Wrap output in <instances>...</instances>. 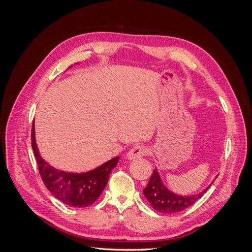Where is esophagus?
I'll list each match as a JSON object with an SVG mask.
<instances>
[{"label": "esophagus", "instance_id": "esophagus-1", "mask_svg": "<svg viewBox=\"0 0 252 252\" xmlns=\"http://www.w3.org/2000/svg\"><path fill=\"white\" fill-rule=\"evenodd\" d=\"M148 154V148L143 145H134V146L127 152V158L129 159L139 158Z\"/></svg>", "mask_w": 252, "mask_h": 252}]
</instances>
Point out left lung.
I'll use <instances>...</instances> for the list:
<instances>
[{
  "mask_svg": "<svg viewBox=\"0 0 252 252\" xmlns=\"http://www.w3.org/2000/svg\"><path fill=\"white\" fill-rule=\"evenodd\" d=\"M210 187V186H209ZM208 187V188H209ZM205 189L204 191L199 194L189 195V196H182L178 195L170 190L167 189L159 178L158 172L154 170L151 178L149 180L148 185L143 190L144 195L150 203V205L157 211L163 213H174L180 212L188 208L189 206L193 205L200 197L208 190Z\"/></svg>",
  "mask_w": 252,
  "mask_h": 252,
  "instance_id": "left-lung-1",
  "label": "left lung"
}]
</instances>
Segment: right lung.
I'll use <instances>...</instances> for the list:
<instances>
[{
  "instance_id": "obj_1",
  "label": "right lung",
  "mask_w": 252,
  "mask_h": 252,
  "mask_svg": "<svg viewBox=\"0 0 252 252\" xmlns=\"http://www.w3.org/2000/svg\"><path fill=\"white\" fill-rule=\"evenodd\" d=\"M32 146L45 186L58 200L71 207H88L97 200L107 185L111 170L117 166L120 158H114L96 169L85 173L58 170L45 162L39 154L34 138V123L32 128Z\"/></svg>"
}]
</instances>
